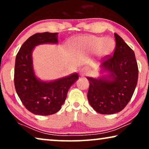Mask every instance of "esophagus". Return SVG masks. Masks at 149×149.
I'll use <instances>...</instances> for the list:
<instances>
[{"label":"esophagus","instance_id":"esophagus-1","mask_svg":"<svg viewBox=\"0 0 149 149\" xmlns=\"http://www.w3.org/2000/svg\"><path fill=\"white\" fill-rule=\"evenodd\" d=\"M80 72L81 75H83V76H84V75L87 74V73L89 72V71H88V68H86V67H83V68L80 69Z\"/></svg>","mask_w":149,"mask_h":149}]
</instances>
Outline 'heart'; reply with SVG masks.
I'll use <instances>...</instances> for the list:
<instances>
[{"label": "heart", "instance_id": "1", "mask_svg": "<svg viewBox=\"0 0 149 149\" xmlns=\"http://www.w3.org/2000/svg\"><path fill=\"white\" fill-rule=\"evenodd\" d=\"M114 41L111 38H101L85 35L76 38L71 46L75 54L80 56L96 53L99 56H108L114 49Z\"/></svg>", "mask_w": 149, "mask_h": 149}]
</instances>
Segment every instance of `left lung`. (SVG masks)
<instances>
[{"label": "left lung", "mask_w": 149, "mask_h": 149, "mask_svg": "<svg viewBox=\"0 0 149 149\" xmlns=\"http://www.w3.org/2000/svg\"><path fill=\"white\" fill-rule=\"evenodd\" d=\"M113 56H104L101 67L108 76L95 79L87 77L88 102L101 114L120 112L131 100L138 79V67L134 52L117 33Z\"/></svg>", "instance_id": "left-lung-1"}]
</instances>
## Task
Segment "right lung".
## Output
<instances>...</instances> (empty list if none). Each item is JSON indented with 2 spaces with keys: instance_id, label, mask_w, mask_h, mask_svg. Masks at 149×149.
<instances>
[{
  "instance_id": "add662e5",
  "label": "right lung",
  "mask_w": 149,
  "mask_h": 149,
  "mask_svg": "<svg viewBox=\"0 0 149 149\" xmlns=\"http://www.w3.org/2000/svg\"><path fill=\"white\" fill-rule=\"evenodd\" d=\"M43 43H58V33H35L23 43L16 57L14 80L16 93L25 108L35 115L49 116L61 109L78 75L73 73L52 82L38 80L33 71L31 54L35 46Z\"/></svg>"
}]
</instances>
